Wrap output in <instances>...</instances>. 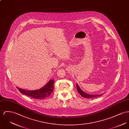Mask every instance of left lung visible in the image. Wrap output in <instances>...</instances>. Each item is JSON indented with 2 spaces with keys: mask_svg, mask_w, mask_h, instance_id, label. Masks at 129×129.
<instances>
[{
  "mask_svg": "<svg viewBox=\"0 0 129 129\" xmlns=\"http://www.w3.org/2000/svg\"><path fill=\"white\" fill-rule=\"evenodd\" d=\"M77 90L78 91V92L79 93V94L83 97L84 98H96V97H100V96L102 95L103 94H101V95H91L87 94L85 92H84V91H83L80 88L79 85L77 83Z\"/></svg>",
  "mask_w": 129,
  "mask_h": 129,
  "instance_id": "obj_1",
  "label": "left lung"
}]
</instances>
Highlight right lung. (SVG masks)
I'll use <instances>...</instances> for the list:
<instances>
[{
	"label": "right lung",
	"instance_id": "1",
	"mask_svg": "<svg viewBox=\"0 0 129 129\" xmlns=\"http://www.w3.org/2000/svg\"><path fill=\"white\" fill-rule=\"evenodd\" d=\"M54 79L50 80L44 87L41 89L35 90H26L20 88L18 87H17L20 92L23 94L33 98L43 99L49 97L53 92L54 89Z\"/></svg>",
	"mask_w": 129,
	"mask_h": 129
}]
</instances>
